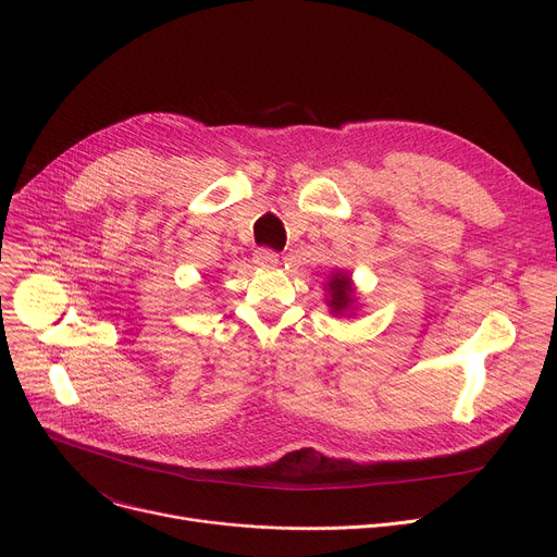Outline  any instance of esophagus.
I'll use <instances>...</instances> for the list:
<instances>
[{
  "instance_id": "34e87169",
  "label": "esophagus",
  "mask_w": 557,
  "mask_h": 557,
  "mask_svg": "<svg viewBox=\"0 0 557 557\" xmlns=\"http://www.w3.org/2000/svg\"><path fill=\"white\" fill-rule=\"evenodd\" d=\"M253 262H256L258 267H262V269H271V267H277L280 258H277V253H273V251H269V249H260V251L256 253Z\"/></svg>"
}]
</instances>
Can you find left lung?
<instances>
[{
  "mask_svg": "<svg viewBox=\"0 0 557 557\" xmlns=\"http://www.w3.org/2000/svg\"><path fill=\"white\" fill-rule=\"evenodd\" d=\"M326 290V306L335 317H355L359 310V293L352 282V275L346 271L335 269L324 284Z\"/></svg>",
  "mask_w": 557,
  "mask_h": 557,
  "instance_id": "1",
  "label": "left lung"
}]
</instances>
